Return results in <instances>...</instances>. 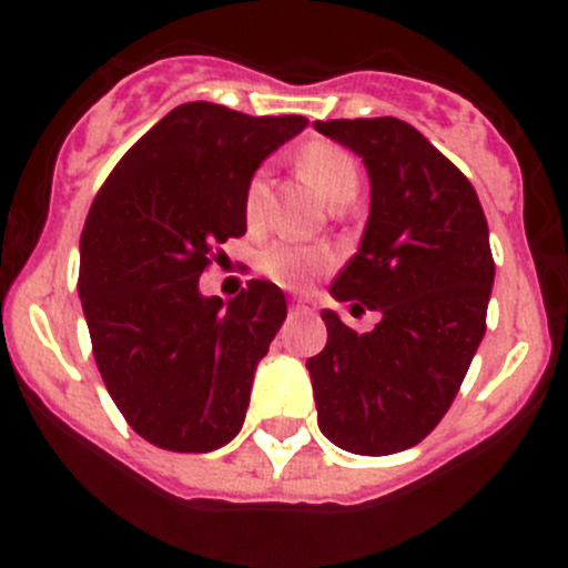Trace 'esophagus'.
Masks as SVG:
<instances>
[{
    "mask_svg": "<svg viewBox=\"0 0 568 568\" xmlns=\"http://www.w3.org/2000/svg\"><path fill=\"white\" fill-rule=\"evenodd\" d=\"M291 313H296V316H313L316 305H313V300H294L291 302Z\"/></svg>",
    "mask_w": 568,
    "mask_h": 568,
    "instance_id": "obj_1",
    "label": "esophagus"
}]
</instances>
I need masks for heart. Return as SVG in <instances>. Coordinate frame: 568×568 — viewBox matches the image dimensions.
<instances>
[{
    "label": "heart",
    "instance_id": "heart-1",
    "mask_svg": "<svg viewBox=\"0 0 568 568\" xmlns=\"http://www.w3.org/2000/svg\"><path fill=\"white\" fill-rule=\"evenodd\" d=\"M300 168L302 173L311 178L313 186L318 189L321 197L329 205L357 194V162H354V156L346 148L335 145V142H311V145L300 153ZM263 211H266V175L255 173L250 178L247 192H244V216H247L250 227L261 225ZM329 263V250L277 242L272 244V247L263 250L261 272L266 274L268 280H274L277 285H283V288L302 291L307 288V285L313 283V277H318Z\"/></svg>",
    "mask_w": 568,
    "mask_h": 568
}]
</instances>
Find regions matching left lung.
Returning a JSON list of instances; mask_svg holds the SVG:
<instances>
[{"instance_id":"left-lung-1","label":"left lung","mask_w":568,"mask_h":568,"mask_svg":"<svg viewBox=\"0 0 568 568\" xmlns=\"http://www.w3.org/2000/svg\"><path fill=\"white\" fill-rule=\"evenodd\" d=\"M368 170L371 214L337 302L379 313L371 332L321 311L326 346L307 359L318 428L348 454L387 456L437 428L486 332L495 261L473 183L398 118L316 120Z\"/></svg>"}]
</instances>
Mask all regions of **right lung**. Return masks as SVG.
<instances>
[{"label": "right lung", "mask_w": 568, "mask_h": 568, "mask_svg": "<svg viewBox=\"0 0 568 568\" xmlns=\"http://www.w3.org/2000/svg\"><path fill=\"white\" fill-rule=\"evenodd\" d=\"M307 125L192 101L129 148L90 205L79 296L95 365L129 426L178 454H209L244 426L255 368L285 296L250 280L236 300L200 294L214 250L247 233L244 192L268 153Z\"/></svg>", "instance_id": "right-lung-1"}]
</instances>
